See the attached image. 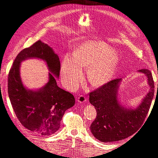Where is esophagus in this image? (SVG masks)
I'll return each mask as SVG.
<instances>
[{"instance_id": "1", "label": "esophagus", "mask_w": 158, "mask_h": 158, "mask_svg": "<svg viewBox=\"0 0 158 158\" xmlns=\"http://www.w3.org/2000/svg\"><path fill=\"white\" fill-rule=\"evenodd\" d=\"M85 101H86V99H85V97L83 95H81L78 97V102L80 103H85Z\"/></svg>"}]
</instances>
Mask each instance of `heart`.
Segmentation results:
<instances>
[{
  "mask_svg": "<svg viewBox=\"0 0 158 158\" xmlns=\"http://www.w3.org/2000/svg\"><path fill=\"white\" fill-rule=\"evenodd\" d=\"M113 49L102 41H90L76 47L74 56L66 55L61 68L62 76L69 85L74 88L82 78L83 67H90L89 78L100 85L112 77L118 63Z\"/></svg>",
  "mask_w": 158,
  "mask_h": 158,
  "instance_id": "heart-1",
  "label": "heart"
}]
</instances>
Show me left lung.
Here are the masks:
<instances>
[{
    "mask_svg": "<svg viewBox=\"0 0 158 158\" xmlns=\"http://www.w3.org/2000/svg\"><path fill=\"white\" fill-rule=\"evenodd\" d=\"M138 72L146 75L150 91L136 109L121 107L118 102L117 93L121 78L109 81L89 93V103L97 112L90 129L99 141L111 142L125 139L135 134L144 123L154 95V82L150 70L140 69Z\"/></svg>",
    "mask_w": 158,
    "mask_h": 158,
    "instance_id": "8db88e82",
    "label": "left lung"
}]
</instances>
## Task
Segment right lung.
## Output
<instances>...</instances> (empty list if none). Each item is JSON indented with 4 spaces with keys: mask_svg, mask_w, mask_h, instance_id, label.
<instances>
[{
    "mask_svg": "<svg viewBox=\"0 0 158 158\" xmlns=\"http://www.w3.org/2000/svg\"><path fill=\"white\" fill-rule=\"evenodd\" d=\"M27 58L44 60L49 70L59 77L60 63L52 48L40 40L19 52L8 76V93L14 111L22 125L37 135L45 136L56 132L60 127L66 110L75 104L71 93L59 88L54 76L42 89L28 90L20 76V63Z\"/></svg>",
    "mask_w": 158,
    "mask_h": 158,
    "instance_id": "obj_1",
    "label": "right lung"
}]
</instances>
